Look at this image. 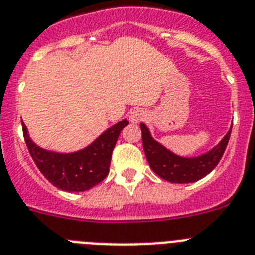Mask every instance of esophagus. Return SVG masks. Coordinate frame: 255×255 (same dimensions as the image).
Instances as JSON below:
<instances>
[{
  "mask_svg": "<svg viewBox=\"0 0 255 255\" xmlns=\"http://www.w3.org/2000/svg\"><path fill=\"white\" fill-rule=\"evenodd\" d=\"M146 119V112L142 109H134L129 113V121L132 123H140Z\"/></svg>",
  "mask_w": 255,
  "mask_h": 255,
  "instance_id": "1",
  "label": "esophagus"
}]
</instances>
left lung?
Listing matches in <instances>:
<instances>
[{"label":"left lung","mask_w":255,"mask_h":255,"mask_svg":"<svg viewBox=\"0 0 255 255\" xmlns=\"http://www.w3.org/2000/svg\"><path fill=\"white\" fill-rule=\"evenodd\" d=\"M140 127L142 132L143 151L149 165L160 178L173 183L196 182L209 174L220 163L231 136L230 128L222 141L207 154L196 158H182L156 142L145 123H141Z\"/></svg>","instance_id":"obj_1"}]
</instances>
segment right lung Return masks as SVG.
I'll use <instances>...</instances> for the list:
<instances>
[{"mask_svg":"<svg viewBox=\"0 0 255 255\" xmlns=\"http://www.w3.org/2000/svg\"><path fill=\"white\" fill-rule=\"evenodd\" d=\"M128 123L127 119L118 122L86 149L70 154H59L41 149L30 140L26 126L24 123L21 126L30 156L48 182L63 191L79 192L92 189L108 176L113 149L121 130Z\"/></svg>","mask_w":255,"mask_h":255,"instance_id":"add662e5","label":"right lung"}]
</instances>
